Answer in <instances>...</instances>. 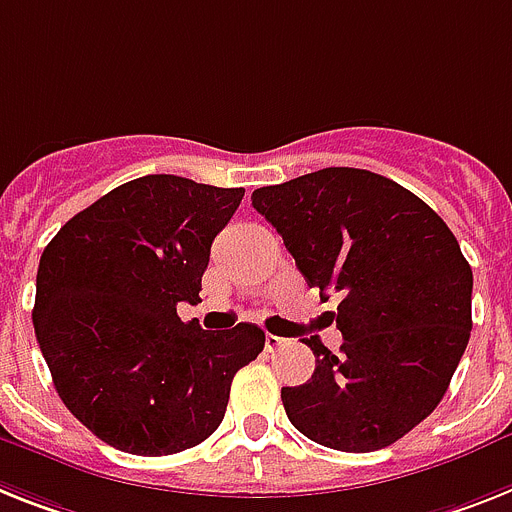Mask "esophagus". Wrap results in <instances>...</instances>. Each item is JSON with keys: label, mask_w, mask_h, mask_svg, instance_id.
I'll use <instances>...</instances> for the list:
<instances>
[{"label": "esophagus", "mask_w": 512, "mask_h": 512, "mask_svg": "<svg viewBox=\"0 0 512 512\" xmlns=\"http://www.w3.org/2000/svg\"><path fill=\"white\" fill-rule=\"evenodd\" d=\"M285 337H277V335H266V350H269V353H274V350L277 348H282V345H285Z\"/></svg>", "instance_id": "34e87169"}]
</instances>
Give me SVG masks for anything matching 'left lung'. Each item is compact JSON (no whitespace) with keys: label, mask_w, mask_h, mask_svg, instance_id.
Wrapping results in <instances>:
<instances>
[{"label":"left lung","mask_w":512,"mask_h":512,"mask_svg":"<svg viewBox=\"0 0 512 512\" xmlns=\"http://www.w3.org/2000/svg\"><path fill=\"white\" fill-rule=\"evenodd\" d=\"M311 287L340 293V353L303 340L316 369L282 387L290 424L319 445L371 453L442 400L471 337L474 274L432 206L390 177L353 167L253 190Z\"/></svg>","instance_id":"8db88e82"}]
</instances>
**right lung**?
I'll list each match as a JSON object with an SVG mask.
<instances>
[{"instance_id":"obj_1","label":"right lung","mask_w":512,"mask_h":512,"mask_svg":"<svg viewBox=\"0 0 512 512\" xmlns=\"http://www.w3.org/2000/svg\"><path fill=\"white\" fill-rule=\"evenodd\" d=\"M177 175H146L75 214L36 274L38 348L67 411L101 442L172 455L214 434L232 377L264 350L256 324L206 332L198 303L211 243L243 201Z\"/></svg>"}]
</instances>
